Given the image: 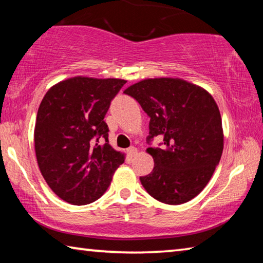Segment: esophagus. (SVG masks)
<instances>
[{"label":"esophagus","instance_id":"34e87169","mask_svg":"<svg viewBox=\"0 0 263 263\" xmlns=\"http://www.w3.org/2000/svg\"><path fill=\"white\" fill-rule=\"evenodd\" d=\"M127 152H128V154H130V157L132 158V157H135V155H137L138 149L136 147H133V146H131V147L127 149Z\"/></svg>","mask_w":263,"mask_h":263}]
</instances>
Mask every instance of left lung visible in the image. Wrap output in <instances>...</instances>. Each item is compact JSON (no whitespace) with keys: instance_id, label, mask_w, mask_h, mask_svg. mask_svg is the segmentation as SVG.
<instances>
[{"instance_id":"1","label":"left lung","mask_w":263,"mask_h":263,"mask_svg":"<svg viewBox=\"0 0 263 263\" xmlns=\"http://www.w3.org/2000/svg\"><path fill=\"white\" fill-rule=\"evenodd\" d=\"M124 92L149 116V138L161 137V148L148 147L154 168L140 177L158 201L177 205L205 188L219 163L224 132L216 101L205 89L180 78L145 79Z\"/></svg>"}]
</instances>
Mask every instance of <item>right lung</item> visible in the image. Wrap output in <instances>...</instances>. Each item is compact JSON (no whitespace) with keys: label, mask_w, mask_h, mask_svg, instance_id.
<instances>
[{"label":"right lung","mask_w":263,"mask_h":263,"mask_svg":"<svg viewBox=\"0 0 263 263\" xmlns=\"http://www.w3.org/2000/svg\"><path fill=\"white\" fill-rule=\"evenodd\" d=\"M125 83L74 77L55 83L44 96L34 126L35 157L46 183L65 202H95L125 160V153L109 144L104 122L111 100Z\"/></svg>","instance_id":"right-lung-1"}]
</instances>
